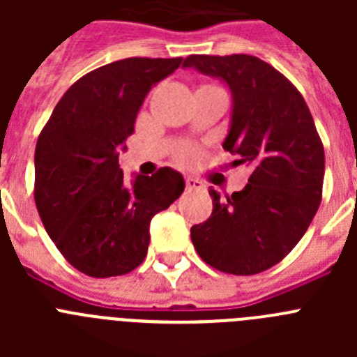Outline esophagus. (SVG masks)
<instances>
[{"instance_id":"obj_1","label":"esophagus","mask_w":357,"mask_h":357,"mask_svg":"<svg viewBox=\"0 0 357 357\" xmlns=\"http://www.w3.org/2000/svg\"><path fill=\"white\" fill-rule=\"evenodd\" d=\"M185 189L188 191H197V189H204V184L198 178H193V176H185Z\"/></svg>"}]
</instances>
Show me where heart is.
Instances as JSON below:
<instances>
[{"mask_svg": "<svg viewBox=\"0 0 357 357\" xmlns=\"http://www.w3.org/2000/svg\"><path fill=\"white\" fill-rule=\"evenodd\" d=\"M195 155H197V150H195L191 144H185V146L181 148L178 151V159L184 160V162H189V160H193Z\"/></svg>", "mask_w": 357, "mask_h": 357, "instance_id": "obj_1", "label": "heart"}]
</instances>
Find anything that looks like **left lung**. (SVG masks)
<instances>
[{"label": "left lung", "mask_w": 357, "mask_h": 357, "mask_svg": "<svg viewBox=\"0 0 357 357\" xmlns=\"http://www.w3.org/2000/svg\"><path fill=\"white\" fill-rule=\"evenodd\" d=\"M185 68L227 82L234 98L223 148L250 168L247 188L191 227L202 259L223 273L255 275L295 248L320 207L326 153L313 116L295 85L257 56L189 55Z\"/></svg>", "instance_id": "left-lung-1"}]
</instances>
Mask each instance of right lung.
<instances>
[{"label": "right lung", "instance_id": "add662e5", "mask_svg": "<svg viewBox=\"0 0 357 357\" xmlns=\"http://www.w3.org/2000/svg\"><path fill=\"white\" fill-rule=\"evenodd\" d=\"M181 64L182 56H132L94 69L66 91L40 130L37 211L55 247L85 275L105 279L139 266L151 218L184 191V178L172 168L137 175L127 185L118 162L151 85Z\"/></svg>", "mask_w": 357, "mask_h": 357}]
</instances>
